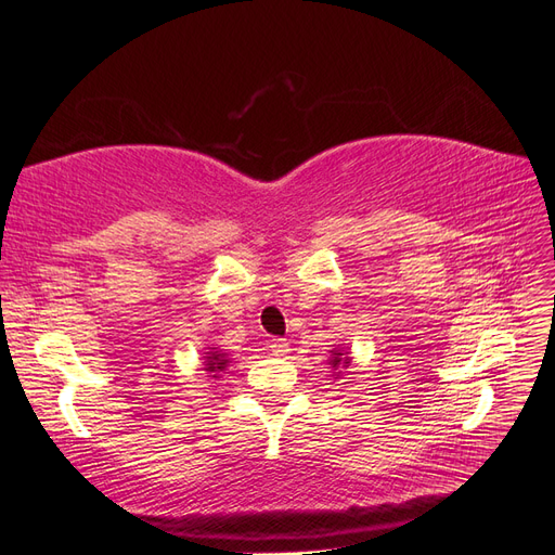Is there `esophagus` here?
I'll return each mask as SVG.
<instances>
[{
    "instance_id": "1",
    "label": "esophagus",
    "mask_w": 555,
    "mask_h": 555,
    "mask_svg": "<svg viewBox=\"0 0 555 555\" xmlns=\"http://www.w3.org/2000/svg\"><path fill=\"white\" fill-rule=\"evenodd\" d=\"M271 351H273L275 357H287L289 351H292V345L284 340V338H273L271 340Z\"/></svg>"
}]
</instances>
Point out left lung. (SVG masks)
<instances>
[{
	"mask_svg": "<svg viewBox=\"0 0 555 555\" xmlns=\"http://www.w3.org/2000/svg\"><path fill=\"white\" fill-rule=\"evenodd\" d=\"M349 363H351V351L343 349V347L340 349L335 347L331 351V359H328V365H331V371H333V379H338L343 375V367H349Z\"/></svg>",
	"mask_w": 555,
	"mask_h": 555,
	"instance_id": "left-lung-1",
	"label": "left lung"
}]
</instances>
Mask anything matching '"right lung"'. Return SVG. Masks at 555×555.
Segmentation results:
<instances>
[{"label":"right lung","instance_id":"right-lung-1","mask_svg":"<svg viewBox=\"0 0 555 555\" xmlns=\"http://www.w3.org/2000/svg\"><path fill=\"white\" fill-rule=\"evenodd\" d=\"M231 363L229 354L220 347H208V351L204 354V371L208 373V377H217L222 371H227V365Z\"/></svg>","mask_w":555,"mask_h":555}]
</instances>
